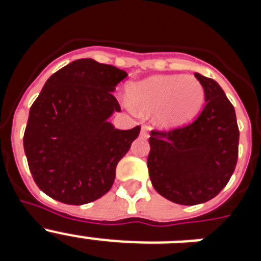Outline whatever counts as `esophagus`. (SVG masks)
I'll use <instances>...</instances> for the list:
<instances>
[{"label": "esophagus", "instance_id": "esophagus-1", "mask_svg": "<svg viewBox=\"0 0 261 261\" xmlns=\"http://www.w3.org/2000/svg\"><path fill=\"white\" fill-rule=\"evenodd\" d=\"M141 136L142 137H145V138H147L149 137V126H142L141 128Z\"/></svg>", "mask_w": 261, "mask_h": 261}]
</instances>
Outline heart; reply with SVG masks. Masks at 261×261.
I'll list each match as a JSON object with an SVG mask.
<instances>
[{
	"label": "heart",
	"mask_w": 261,
	"mask_h": 261,
	"mask_svg": "<svg viewBox=\"0 0 261 261\" xmlns=\"http://www.w3.org/2000/svg\"><path fill=\"white\" fill-rule=\"evenodd\" d=\"M130 102L126 106L132 111L154 112L156 124L175 126L195 116L204 102V87L193 75H155L129 86Z\"/></svg>",
	"instance_id": "1"
}]
</instances>
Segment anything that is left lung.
Returning a JSON list of instances; mask_svg holds the SVG:
<instances>
[{
	"mask_svg": "<svg viewBox=\"0 0 261 261\" xmlns=\"http://www.w3.org/2000/svg\"><path fill=\"white\" fill-rule=\"evenodd\" d=\"M205 107L191 124L170 132L151 130L147 168L154 190L180 205L216 197L230 180L238 161L239 129L235 110L212 78L195 73Z\"/></svg>",
	"mask_w": 261,
	"mask_h": 261,
	"instance_id": "1",
	"label": "left lung"
}]
</instances>
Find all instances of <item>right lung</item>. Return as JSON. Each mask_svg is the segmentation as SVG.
Here are the masks:
<instances>
[{"label": "right lung", "mask_w": 261, "mask_h": 261, "mask_svg": "<svg viewBox=\"0 0 261 261\" xmlns=\"http://www.w3.org/2000/svg\"><path fill=\"white\" fill-rule=\"evenodd\" d=\"M126 75L93 59L75 60L48 78L30 108L24 153L36 186L53 200L82 205L111 190L141 129L108 121L121 111L112 93Z\"/></svg>", "instance_id": "1"}]
</instances>
